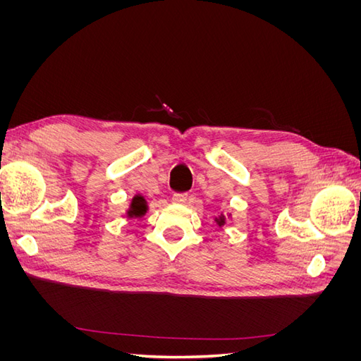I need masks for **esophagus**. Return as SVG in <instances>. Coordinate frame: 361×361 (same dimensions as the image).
<instances>
[{
	"label": "esophagus",
	"mask_w": 361,
	"mask_h": 361,
	"mask_svg": "<svg viewBox=\"0 0 361 361\" xmlns=\"http://www.w3.org/2000/svg\"><path fill=\"white\" fill-rule=\"evenodd\" d=\"M187 199H188L187 192H174L173 197H171V200L174 203H185V202H187Z\"/></svg>",
	"instance_id": "1"
}]
</instances>
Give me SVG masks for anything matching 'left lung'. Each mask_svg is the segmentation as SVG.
<instances>
[{"mask_svg": "<svg viewBox=\"0 0 361 361\" xmlns=\"http://www.w3.org/2000/svg\"><path fill=\"white\" fill-rule=\"evenodd\" d=\"M216 223H218V226H223V224H224V216H220V218H218Z\"/></svg>", "mask_w": 361, "mask_h": 361, "instance_id": "obj_1", "label": "left lung"}]
</instances>
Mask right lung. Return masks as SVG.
<instances>
[{"instance_id": "add662e5", "label": "right lung", "mask_w": 361, "mask_h": 361, "mask_svg": "<svg viewBox=\"0 0 361 361\" xmlns=\"http://www.w3.org/2000/svg\"><path fill=\"white\" fill-rule=\"evenodd\" d=\"M146 209H147V207H146V204H145L143 197H140V195H138V197H135V199H134V203H133V211H130V212H133L134 215H141V214H145V212H146Z\"/></svg>"}]
</instances>
